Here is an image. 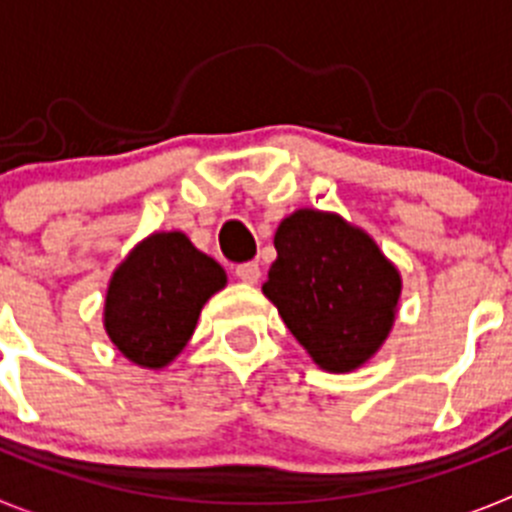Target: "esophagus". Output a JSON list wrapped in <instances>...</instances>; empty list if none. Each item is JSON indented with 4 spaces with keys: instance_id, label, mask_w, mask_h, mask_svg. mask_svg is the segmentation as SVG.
Segmentation results:
<instances>
[{
    "instance_id": "obj_1",
    "label": "esophagus",
    "mask_w": 512,
    "mask_h": 512,
    "mask_svg": "<svg viewBox=\"0 0 512 512\" xmlns=\"http://www.w3.org/2000/svg\"><path fill=\"white\" fill-rule=\"evenodd\" d=\"M235 277L246 284H256L261 279V266L256 261H246V264L235 266Z\"/></svg>"
}]
</instances>
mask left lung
Segmentation results:
<instances>
[{"mask_svg": "<svg viewBox=\"0 0 512 512\" xmlns=\"http://www.w3.org/2000/svg\"><path fill=\"white\" fill-rule=\"evenodd\" d=\"M264 295L328 372H351L382 346L400 300V274L377 243L338 215L297 210L274 235Z\"/></svg>", "mask_w": 512, "mask_h": 512, "instance_id": "obj_1", "label": "left lung"}]
</instances>
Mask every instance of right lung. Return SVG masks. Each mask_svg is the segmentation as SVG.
Listing matches in <instances>:
<instances>
[{
    "label": "right lung",
    "mask_w": 512,
    "mask_h": 512,
    "mask_svg": "<svg viewBox=\"0 0 512 512\" xmlns=\"http://www.w3.org/2000/svg\"><path fill=\"white\" fill-rule=\"evenodd\" d=\"M225 271L184 233H156L140 243L112 277L104 328L122 354L148 369L169 364L192 338L200 310Z\"/></svg>",
    "instance_id": "obj_1"
}]
</instances>
